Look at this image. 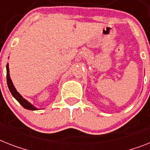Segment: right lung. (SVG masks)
<instances>
[{"mask_svg":"<svg viewBox=\"0 0 150 150\" xmlns=\"http://www.w3.org/2000/svg\"><path fill=\"white\" fill-rule=\"evenodd\" d=\"M7 86H8V88L11 91V93L12 94L13 97L15 98V99L18 101L20 104L22 105L23 107L27 110H37L34 106H33L32 104L29 103L28 101L26 100H25L22 96H21V94H19L18 92L17 91L16 88H14L13 85V82L11 81V77H10V74H9V67H8V64L7 65Z\"/></svg>","mask_w":150,"mask_h":150,"instance_id":"obj_1","label":"right lung"}]
</instances>
